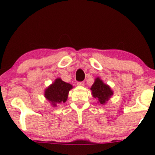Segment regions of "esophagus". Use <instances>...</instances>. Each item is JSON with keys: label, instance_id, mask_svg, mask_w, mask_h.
<instances>
[{"label": "esophagus", "instance_id": "1", "mask_svg": "<svg viewBox=\"0 0 155 155\" xmlns=\"http://www.w3.org/2000/svg\"><path fill=\"white\" fill-rule=\"evenodd\" d=\"M77 84L78 86H84V82H78Z\"/></svg>", "mask_w": 155, "mask_h": 155}]
</instances>
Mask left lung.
<instances>
[{
  "label": "left lung",
  "instance_id": "1",
  "mask_svg": "<svg viewBox=\"0 0 155 155\" xmlns=\"http://www.w3.org/2000/svg\"><path fill=\"white\" fill-rule=\"evenodd\" d=\"M92 96L98 99L100 104H105L113 95L114 92L111 90V87L108 84L104 83L102 80L99 78L95 79L94 84L91 87Z\"/></svg>",
  "mask_w": 155,
  "mask_h": 155
}]
</instances>
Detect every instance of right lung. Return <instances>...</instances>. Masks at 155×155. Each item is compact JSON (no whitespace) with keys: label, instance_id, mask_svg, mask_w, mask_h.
<instances>
[{"label":"right lung","instance_id":"add662e5","mask_svg":"<svg viewBox=\"0 0 155 155\" xmlns=\"http://www.w3.org/2000/svg\"><path fill=\"white\" fill-rule=\"evenodd\" d=\"M72 88L73 86L71 84L63 81L61 78H57L46 89L44 97L51 103L53 107H56L58 104L65 103L67 101L69 91Z\"/></svg>","mask_w":155,"mask_h":155}]
</instances>
